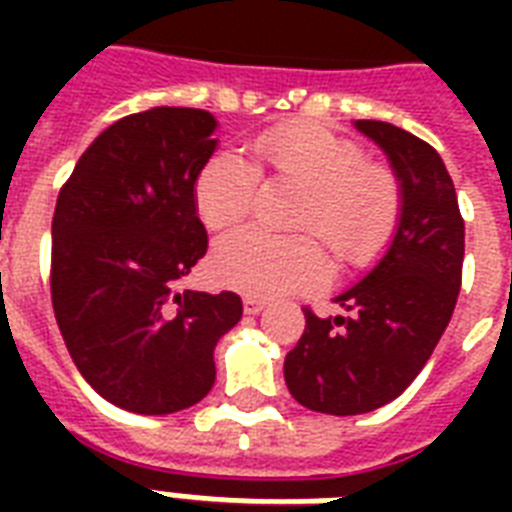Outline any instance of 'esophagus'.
Here are the masks:
<instances>
[{"label":"esophagus","mask_w":512,"mask_h":512,"mask_svg":"<svg viewBox=\"0 0 512 512\" xmlns=\"http://www.w3.org/2000/svg\"><path fill=\"white\" fill-rule=\"evenodd\" d=\"M244 311H247V313H260V311H263V303H260L257 297L247 295V297H244Z\"/></svg>","instance_id":"obj_1"}]
</instances>
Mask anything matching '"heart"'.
<instances>
[{
    "label": "heart",
    "mask_w": 512,
    "mask_h": 512,
    "mask_svg": "<svg viewBox=\"0 0 512 512\" xmlns=\"http://www.w3.org/2000/svg\"><path fill=\"white\" fill-rule=\"evenodd\" d=\"M340 180L348 196L342 207V223L361 249V255L372 260L390 239V223H393L390 196L382 188L380 177L356 159L342 164Z\"/></svg>",
    "instance_id": "b5f03b06"
}]
</instances>
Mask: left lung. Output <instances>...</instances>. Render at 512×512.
<instances>
[{
  "instance_id": "1",
  "label": "left lung",
  "mask_w": 512,
  "mask_h": 512,
  "mask_svg": "<svg viewBox=\"0 0 512 512\" xmlns=\"http://www.w3.org/2000/svg\"><path fill=\"white\" fill-rule=\"evenodd\" d=\"M217 119L156 106L100 132L60 188L52 217V308L76 369L135 414H172L215 385V345L241 297L180 281L207 252L196 180Z\"/></svg>"
}]
</instances>
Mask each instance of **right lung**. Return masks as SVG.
Masks as SVG:
<instances>
[{
	"instance_id": "right-lung-1",
	"label": "right lung",
	"mask_w": 512,
	"mask_h": 512,
	"mask_svg": "<svg viewBox=\"0 0 512 512\" xmlns=\"http://www.w3.org/2000/svg\"><path fill=\"white\" fill-rule=\"evenodd\" d=\"M388 156L398 217L380 263L335 297L305 308V332L284 358L295 401L321 414L374 412L404 393L430 358L460 295L465 225L441 156L401 127L356 122Z\"/></svg>"
}]
</instances>
